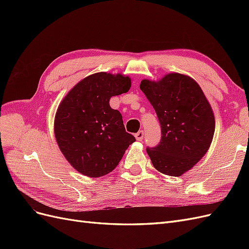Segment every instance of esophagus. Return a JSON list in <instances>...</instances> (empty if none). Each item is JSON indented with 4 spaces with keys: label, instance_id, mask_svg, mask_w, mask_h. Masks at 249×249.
Instances as JSON below:
<instances>
[{
    "label": "esophagus",
    "instance_id": "obj_1",
    "mask_svg": "<svg viewBox=\"0 0 249 249\" xmlns=\"http://www.w3.org/2000/svg\"><path fill=\"white\" fill-rule=\"evenodd\" d=\"M143 136H144V132L143 131H139L136 135H135V137H136L137 141H141L143 139Z\"/></svg>",
    "mask_w": 249,
    "mask_h": 249
}]
</instances>
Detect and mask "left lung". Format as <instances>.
Masks as SVG:
<instances>
[{"mask_svg":"<svg viewBox=\"0 0 249 249\" xmlns=\"http://www.w3.org/2000/svg\"><path fill=\"white\" fill-rule=\"evenodd\" d=\"M140 89L161 124V141L146 148L154 167L180 177L206 155L215 132V117L201 88L192 78L171 72L160 81L142 80Z\"/></svg>","mask_w":249,"mask_h":249,"instance_id":"left-lung-1","label":"left lung"}]
</instances>
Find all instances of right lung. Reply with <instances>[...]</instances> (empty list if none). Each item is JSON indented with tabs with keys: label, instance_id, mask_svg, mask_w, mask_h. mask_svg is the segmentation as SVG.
I'll return each instance as SVG.
<instances>
[{
	"label": "right lung",
	"instance_id": "1",
	"mask_svg": "<svg viewBox=\"0 0 249 249\" xmlns=\"http://www.w3.org/2000/svg\"><path fill=\"white\" fill-rule=\"evenodd\" d=\"M131 84L124 74L96 72L80 81L60 103L55 137L65 159L82 175H108L136 141L125 132L120 112L109 104L112 96L129 91Z\"/></svg>",
	"mask_w": 249,
	"mask_h": 249
}]
</instances>
